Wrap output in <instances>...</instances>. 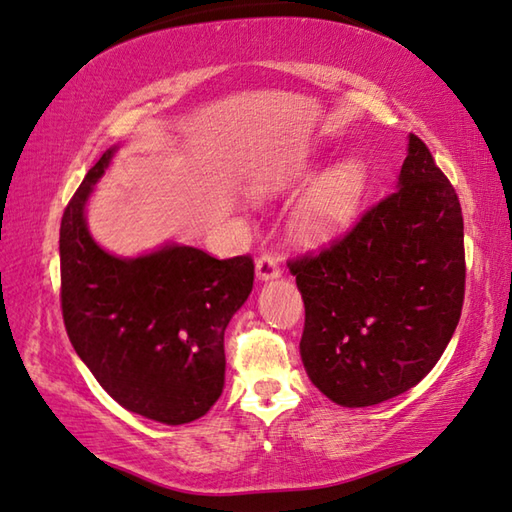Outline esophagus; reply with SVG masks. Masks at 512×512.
Instances as JSON below:
<instances>
[{
    "mask_svg": "<svg viewBox=\"0 0 512 512\" xmlns=\"http://www.w3.org/2000/svg\"><path fill=\"white\" fill-rule=\"evenodd\" d=\"M255 275L259 282H270L279 277V262L273 255H262L255 264Z\"/></svg>",
    "mask_w": 512,
    "mask_h": 512,
    "instance_id": "1",
    "label": "esophagus"
}]
</instances>
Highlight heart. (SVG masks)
I'll return each mask as SVG.
<instances>
[{"label":"heart","instance_id":"obj_1","mask_svg":"<svg viewBox=\"0 0 512 512\" xmlns=\"http://www.w3.org/2000/svg\"><path fill=\"white\" fill-rule=\"evenodd\" d=\"M308 175L306 162L255 170L246 182L253 199H268ZM370 188V168L362 157H346L319 173L290 210V235L308 248H319L346 235L362 213Z\"/></svg>","mask_w":512,"mask_h":512}]
</instances>
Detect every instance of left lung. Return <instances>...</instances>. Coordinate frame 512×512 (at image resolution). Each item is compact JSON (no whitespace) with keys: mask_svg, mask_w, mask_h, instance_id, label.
I'll use <instances>...</instances> for the list:
<instances>
[{"mask_svg":"<svg viewBox=\"0 0 512 512\" xmlns=\"http://www.w3.org/2000/svg\"><path fill=\"white\" fill-rule=\"evenodd\" d=\"M304 299L299 355L339 406L406 393L433 370L464 304V219L455 188L417 135L397 190L317 257L290 264Z\"/></svg>","mask_w":512,"mask_h":512,"instance_id":"obj_1","label":"left lung"}]
</instances>
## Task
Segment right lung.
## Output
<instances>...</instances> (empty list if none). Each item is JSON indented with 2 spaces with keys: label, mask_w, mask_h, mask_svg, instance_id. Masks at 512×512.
Returning <instances> with one entry per match:
<instances>
[{
  "label": "right lung",
  "mask_w": 512,
  "mask_h": 512,
  "mask_svg": "<svg viewBox=\"0 0 512 512\" xmlns=\"http://www.w3.org/2000/svg\"><path fill=\"white\" fill-rule=\"evenodd\" d=\"M119 146L88 170L59 228L62 313L75 353L130 413L179 426L224 390V330L253 290L250 257L166 242L119 257L95 242L86 206Z\"/></svg>",
  "instance_id": "add662e5"
}]
</instances>
